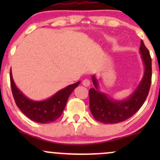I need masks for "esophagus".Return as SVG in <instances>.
<instances>
[{
	"mask_svg": "<svg viewBox=\"0 0 160 160\" xmlns=\"http://www.w3.org/2000/svg\"><path fill=\"white\" fill-rule=\"evenodd\" d=\"M90 84H91V82L89 80H88V79H85V80L82 81V85H83L84 86H90Z\"/></svg>",
	"mask_w": 160,
	"mask_h": 160,
	"instance_id": "34e87169",
	"label": "esophagus"
}]
</instances>
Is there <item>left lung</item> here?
<instances>
[{
	"mask_svg": "<svg viewBox=\"0 0 160 160\" xmlns=\"http://www.w3.org/2000/svg\"><path fill=\"white\" fill-rule=\"evenodd\" d=\"M140 55L144 66L142 80L129 97L123 100H116L99 91L98 82L95 75L92 77L95 88L89 89V108L97 121L114 124L127 120L135 114L143 105L149 92L151 84L152 67L150 52L141 41Z\"/></svg>",
	"mask_w": 160,
	"mask_h": 160,
	"instance_id": "obj_1",
	"label": "left lung"
}]
</instances>
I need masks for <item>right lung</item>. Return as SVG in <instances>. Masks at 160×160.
<instances>
[{
  "instance_id": "1",
  "label": "right lung",
  "mask_w": 160,
  "mask_h": 160,
  "mask_svg": "<svg viewBox=\"0 0 160 160\" xmlns=\"http://www.w3.org/2000/svg\"><path fill=\"white\" fill-rule=\"evenodd\" d=\"M10 85L16 105L29 119L38 123H49L56 120L65 109L70 95L80 81L66 86L50 98L43 101H33L27 98L16 87L10 70Z\"/></svg>"
}]
</instances>
